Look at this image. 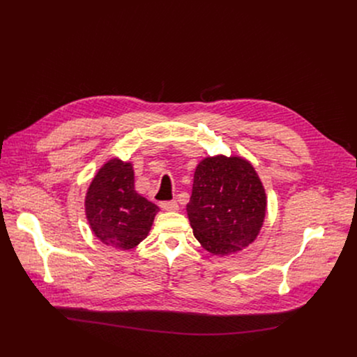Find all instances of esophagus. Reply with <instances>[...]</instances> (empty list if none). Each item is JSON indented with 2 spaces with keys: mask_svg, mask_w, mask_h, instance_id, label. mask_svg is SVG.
Here are the masks:
<instances>
[{
  "mask_svg": "<svg viewBox=\"0 0 357 357\" xmlns=\"http://www.w3.org/2000/svg\"><path fill=\"white\" fill-rule=\"evenodd\" d=\"M161 208L167 212H176L179 209V205H178L176 200H168V202L161 203Z\"/></svg>",
  "mask_w": 357,
  "mask_h": 357,
  "instance_id": "esophagus-1",
  "label": "esophagus"
}]
</instances>
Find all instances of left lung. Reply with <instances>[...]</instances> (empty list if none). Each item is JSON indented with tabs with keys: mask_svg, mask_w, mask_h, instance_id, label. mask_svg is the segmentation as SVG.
Segmentation results:
<instances>
[{
	"mask_svg": "<svg viewBox=\"0 0 357 357\" xmlns=\"http://www.w3.org/2000/svg\"><path fill=\"white\" fill-rule=\"evenodd\" d=\"M186 212L202 247L225 257L257 238L266 219L267 196L247 160L208 157L195 169Z\"/></svg>",
	"mask_w": 357,
	"mask_h": 357,
	"instance_id": "1",
	"label": "left lung"
}]
</instances>
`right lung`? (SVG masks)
Returning <instances> with one entry per match:
<instances>
[{"label":"right lung","instance_id":"right-lung-1","mask_svg":"<svg viewBox=\"0 0 357 357\" xmlns=\"http://www.w3.org/2000/svg\"><path fill=\"white\" fill-rule=\"evenodd\" d=\"M86 218L94 236L116 250L138 245L160 208L137 193L131 162L113 158L94 175L86 197Z\"/></svg>","mask_w":357,"mask_h":357}]
</instances>
